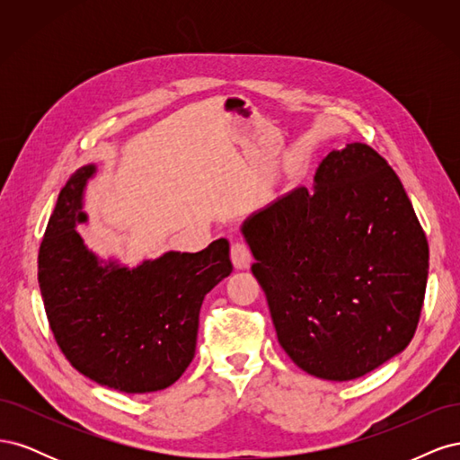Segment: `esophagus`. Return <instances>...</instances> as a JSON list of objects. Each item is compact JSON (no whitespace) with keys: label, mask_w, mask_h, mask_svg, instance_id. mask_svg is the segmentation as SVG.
Wrapping results in <instances>:
<instances>
[{"label":"esophagus","mask_w":460,"mask_h":460,"mask_svg":"<svg viewBox=\"0 0 460 460\" xmlns=\"http://www.w3.org/2000/svg\"><path fill=\"white\" fill-rule=\"evenodd\" d=\"M230 257L234 267L238 270H245L249 269V264H252V252H249L245 242H234L230 247Z\"/></svg>","instance_id":"34e87169"}]
</instances>
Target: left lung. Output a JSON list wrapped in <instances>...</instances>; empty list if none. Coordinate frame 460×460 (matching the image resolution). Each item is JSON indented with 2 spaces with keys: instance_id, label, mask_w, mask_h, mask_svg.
<instances>
[{
  "instance_id": "8db88e82",
  "label": "left lung",
  "mask_w": 460,
  "mask_h": 460,
  "mask_svg": "<svg viewBox=\"0 0 460 460\" xmlns=\"http://www.w3.org/2000/svg\"><path fill=\"white\" fill-rule=\"evenodd\" d=\"M278 341L316 378L347 382L411 343L428 242L405 188L367 144L330 151L296 188L242 225Z\"/></svg>"
}]
</instances>
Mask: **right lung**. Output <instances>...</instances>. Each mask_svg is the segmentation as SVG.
<instances>
[{
  "mask_svg": "<svg viewBox=\"0 0 460 460\" xmlns=\"http://www.w3.org/2000/svg\"><path fill=\"white\" fill-rule=\"evenodd\" d=\"M95 164L61 190L38 255V282L55 341L80 374L122 394L172 385L196 355L205 296L232 272L230 243L166 252L134 269L84 245L82 199Z\"/></svg>",
  "mask_w": 460,
  "mask_h": 460,
  "instance_id": "right-lung-1",
  "label": "right lung"
}]
</instances>
